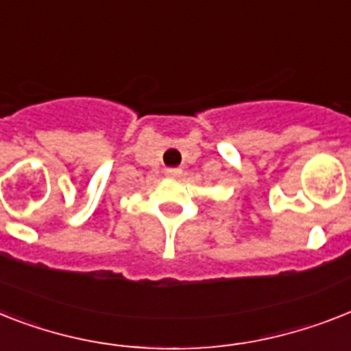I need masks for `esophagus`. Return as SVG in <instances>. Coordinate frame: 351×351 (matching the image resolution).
I'll use <instances>...</instances> for the list:
<instances>
[{
  "instance_id": "esophagus-1",
  "label": "esophagus",
  "mask_w": 351,
  "mask_h": 351,
  "mask_svg": "<svg viewBox=\"0 0 351 351\" xmlns=\"http://www.w3.org/2000/svg\"><path fill=\"white\" fill-rule=\"evenodd\" d=\"M180 175H182L180 167H167L166 169V176H169V178H178Z\"/></svg>"
}]
</instances>
